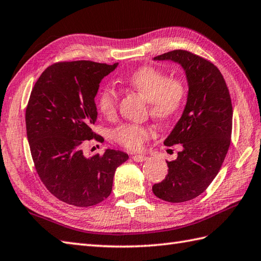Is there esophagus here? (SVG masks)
Segmentation results:
<instances>
[{"label": "esophagus", "instance_id": "obj_1", "mask_svg": "<svg viewBox=\"0 0 261 261\" xmlns=\"http://www.w3.org/2000/svg\"><path fill=\"white\" fill-rule=\"evenodd\" d=\"M132 159L134 160L135 162H144V161L147 160V156H145V155H133Z\"/></svg>", "mask_w": 261, "mask_h": 261}]
</instances>
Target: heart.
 Masks as SVG:
<instances>
[{
	"label": "heart",
	"mask_w": 261,
	"mask_h": 261,
	"mask_svg": "<svg viewBox=\"0 0 261 261\" xmlns=\"http://www.w3.org/2000/svg\"><path fill=\"white\" fill-rule=\"evenodd\" d=\"M125 83L137 90L149 105L154 118L165 120L175 115L185 99V86L178 79H169L164 72L154 67L137 69L125 79ZM117 92L106 86L98 95V108L106 117H113L117 108ZM152 130L145 125L124 124L113 133L115 141L129 149H141L150 137Z\"/></svg>",
	"instance_id": "obj_1"
}]
</instances>
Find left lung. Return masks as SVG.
<instances>
[{
	"label": "left lung",
	"mask_w": 261,
	"mask_h": 261,
	"mask_svg": "<svg viewBox=\"0 0 261 261\" xmlns=\"http://www.w3.org/2000/svg\"><path fill=\"white\" fill-rule=\"evenodd\" d=\"M178 63L185 71L188 98L181 118L164 141L179 144L174 161H166L169 173L153 185L158 198L179 203L203 193L221 169L230 146L232 105L227 84L219 69L185 50H173L154 58Z\"/></svg>",
	"instance_id": "8db88e82"
}]
</instances>
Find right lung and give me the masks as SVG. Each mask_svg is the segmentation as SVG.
<instances>
[{
	"instance_id": "obj_1",
	"label": "right lung",
	"mask_w": 261,
	"mask_h": 261,
	"mask_svg": "<svg viewBox=\"0 0 261 261\" xmlns=\"http://www.w3.org/2000/svg\"><path fill=\"white\" fill-rule=\"evenodd\" d=\"M118 63L58 62L37 80L25 111L28 142L41 181L57 199L74 206H91L112 193L115 171L128 155L106 149L85 156L83 144L96 138L95 97L103 77Z\"/></svg>"
}]
</instances>
